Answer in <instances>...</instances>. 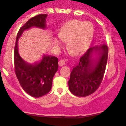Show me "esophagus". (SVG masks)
I'll return each mask as SVG.
<instances>
[{
  "instance_id": "esophagus-1",
  "label": "esophagus",
  "mask_w": 126,
  "mask_h": 126,
  "mask_svg": "<svg viewBox=\"0 0 126 126\" xmlns=\"http://www.w3.org/2000/svg\"><path fill=\"white\" fill-rule=\"evenodd\" d=\"M58 64H59L60 66H63V65L65 64V62H64L63 60H60L59 62H58Z\"/></svg>"
}]
</instances>
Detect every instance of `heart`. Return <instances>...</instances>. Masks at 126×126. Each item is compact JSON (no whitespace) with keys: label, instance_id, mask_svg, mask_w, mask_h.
<instances>
[{"label":"heart","instance_id":"obj_1","mask_svg":"<svg viewBox=\"0 0 126 126\" xmlns=\"http://www.w3.org/2000/svg\"><path fill=\"white\" fill-rule=\"evenodd\" d=\"M94 35V27L90 22L72 20L58 30L59 38L54 37L56 47H62L67 42V48L75 56L84 53L89 48Z\"/></svg>","mask_w":126,"mask_h":126}]
</instances>
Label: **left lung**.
<instances>
[{
    "instance_id": "obj_1",
    "label": "left lung",
    "mask_w": 126,
    "mask_h": 126,
    "mask_svg": "<svg viewBox=\"0 0 126 126\" xmlns=\"http://www.w3.org/2000/svg\"><path fill=\"white\" fill-rule=\"evenodd\" d=\"M94 52L98 56L94 59ZM108 56V47L104 44L88 49L73 67L68 81L73 94L85 97L93 93L100 86L105 72Z\"/></svg>"
}]
</instances>
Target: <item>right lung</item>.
I'll return each mask as SVG.
<instances>
[{"mask_svg": "<svg viewBox=\"0 0 126 126\" xmlns=\"http://www.w3.org/2000/svg\"><path fill=\"white\" fill-rule=\"evenodd\" d=\"M47 14L32 17L20 29L14 49L15 73L23 90L34 97H40L48 93L51 89L53 78L58 71V58L43 55L40 62L35 64L27 63L18 53V41L23 32L32 27L45 29Z\"/></svg>", "mask_w": 126, "mask_h": 126, "instance_id": "right-lung-1", "label": "right lung"}]
</instances>
